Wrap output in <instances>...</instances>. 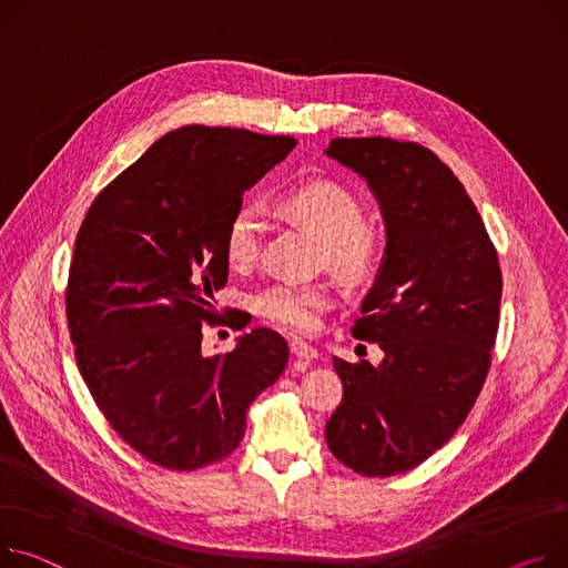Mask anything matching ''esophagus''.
Wrapping results in <instances>:
<instances>
[{"label":"esophagus","instance_id":"esophagus-1","mask_svg":"<svg viewBox=\"0 0 568 568\" xmlns=\"http://www.w3.org/2000/svg\"><path fill=\"white\" fill-rule=\"evenodd\" d=\"M290 352H292V356H296L301 361L317 358V349L311 347L308 343H304V339H301V337H292L290 339Z\"/></svg>","mask_w":568,"mask_h":568}]
</instances>
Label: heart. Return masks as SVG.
<instances>
[{"label": "heart", "mask_w": 568, "mask_h": 568, "mask_svg": "<svg viewBox=\"0 0 568 568\" xmlns=\"http://www.w3.org/2000/svg\"><path fill=\"white\" fill-rule=\"evenodd\" d=\"M278 207L322 242L324 260L333 270L358 276L372 264L379 237L365 221L363 203L345 184L333 180L296 184L281 196ZM262 233V212L255 205L237 207L223 233L225 262L237 272L248 270L260 255ZM328 306L331 290L317 283L278 281L255 298V308L264 320L301 333L313 331Z\"/></svg>", "instance_id": "heart-1"}]
</instances>
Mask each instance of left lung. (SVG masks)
I'll return each mask as SVG.
<instances>
[{
	"label": "left lung",
	"instance_id": "obj_1",
	"mask_svg": "<svg viewBox=\"0 0 568 568\" xmlns=\"http://www.w3.org/2000/svg\"><path fill=\"white\" fill-rule=\"evenodd\" d=\"M326 155L367 180L386 255L352 326L384 361L333 356L343 402L324 434L347 468L390 477L429 459L468 418L498 335L500 262L464 184L429 148L339 136Z\"/></svg>",
	"mask_w": 568,
	"mask_h": 568
}]
</instances>
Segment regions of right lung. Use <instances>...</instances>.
<instances>
[{
    "label": "right lung",
    "instance_id": "1",
    "mask_svg": "<svg viewBox=\"0 0 568 568\" xmlns=\"http://www.w3.org/2000/svg\"><path fill=\"white\" fill-rule=\"evenodd\" d=\"M292 136L186 125L164 134L91 203L74 240L65 315L74 358L109 425L141 457L196 470L240 445L287 343L253 328L205 356L203 324L229 281L223 233L242 194L290 155Z\"/></svg>",
    "mask_w": 568,
    "mask_h": 568
}]
</instances>
